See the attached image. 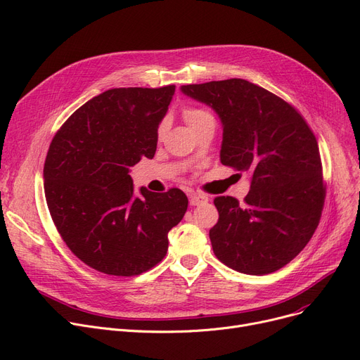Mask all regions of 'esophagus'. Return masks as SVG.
Instances as JSON below:
<instances>
[{"mask_svg":"<svg viewBox=\"0 0 360 360\" xmlns=\"http://www.w3.org/2000/svg\"><path fill=\"white\" fill-rule=\"evenodd\" d=\"M209 201V197L204 194H198V193H191L190 194V204L191 205H201Z\"/></svg>","mask_w":360,"mask_h":360,"instance_id":"1","label":"esophagus"}]
</instances>
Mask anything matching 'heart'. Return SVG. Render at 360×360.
<instances>
[{
	"mask_svg": "<svg viewBox=\"0 0 360 360\" xmlns=\"http://www.w3.org/2000/svg\"><path fill=\"white\" fill-rule=\"evenodd\" d=\"M184 118L194 132L207 124H214V117L209 110L202 108H186L184 110ZM163 131H165V121L160 122L158 128V134L162 136Z\"/></svg>",
	"mask_w": 360,
	"mask_h": 360,
	"instance_id": "heart-1",
	"label": "heart"
}]
</instances>
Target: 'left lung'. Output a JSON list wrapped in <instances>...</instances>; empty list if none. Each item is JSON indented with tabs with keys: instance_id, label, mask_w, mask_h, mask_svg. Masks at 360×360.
<instances>
[{
	"instance_id": "obj_1",
	"label": "left lung",
	"mask_w": 360,
	"mask_h": 360,
	"mask_svg": "<svg viewBox=\"0 0 360 360\" xmlns=\"http://www.w3.org/2000/svg\"><path fill=\"white\" fill-rule=\"evenodd\" d=\"M223 122L220 160L251 175V190L214 198V255L239 273L264 276L289 264L311 240L324 209L326 182L316 139L285 99L242 79L186 84Z\"/></svg>"
}]
</instances>
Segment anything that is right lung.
<instances>
[{"label": "right lung", "mask_w": 360, "mask_h": 360, "mask_svg": "<svg viewBox=\"0 0 360 360\" xmlns=\"http://www.w3.org/2000/svg\"><path fill=\"white\" fill-rule=\"evenodd\" d=\"M175 86L120 87L93 98L55 132L44 166L46 204L63 240L103 274L139 276L165 258L188 207L170 188L136 195L129 167L155 156Z\"/></svg>", "instance_id": "obj_1"}]
</instances>
